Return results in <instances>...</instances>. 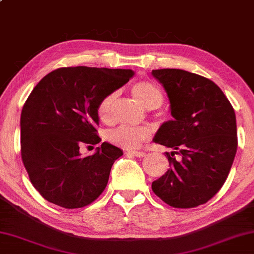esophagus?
Masks as SVG:
<instances>
[{
  "instance_id": "1",
  "label": "esophagus",
  "mask_w": 254,
  "mask_h": 254,
  "mask_svg": "<svg viewBox=\"0 0 254 254\" xmlns=\"http://www.w3.org/2000/svg\"><path fill=\"white\" fill-rule=\"evenodd\" d=\"M128 153L133 154V156L138 157V158H143V157L146 156V153L143 152V151H128Z\"/></svg>"
}]
</instances>
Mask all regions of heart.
I'll return each instance as SVG.
<instances>
[{"mask_svg": "<svg viewBox=\"0 0 254 254\" xmlns=\"http://www.w3.org/2000/svg\"><path fill=\"white\" fill-rule=\"evenodd\" d=\"M134 96L143 106L148 108H159L163 103V93L153 82L149 80H139L131 87ZM116 93H110L102 98L97 105V115L100 119L106 121L111 116L112 104L115 102ZM150 133L146 128H131L120 126L108 133L109 141L113 144L125 149H136L149 138Z\"/></svg>", "mask_w": 254, "mask_h": 254, "instance_id": "1", "label": "heart"}]
</instances>
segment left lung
<instances>
[{
  "instance_id": "obj_1",
  "label": "left lung",
  "mask_w": 254,
  "mask_h": 254,
  "mask_svg": "<svg viewBox=\"0 0 254 254\" xmlns=\"http://www.w3.org/2000/svg\"><path fill=\"white\" fill-rule=\"evenodd\" d=\"M152 75L167 93L173 117L153 137L173 151L166 152L171 168L152 182V190L170 206L196 207L211 199L229 174L237 150L236 116L209 79L176 68L153 69Z\"/></svg>"
}]
</instances>
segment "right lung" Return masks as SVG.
Instances as JSON below:
<instances>
[{"label":"right lung","instance_id":"add662e5","mask_svg":"<svg viewBox=\"0 0 254 254\" xmlns=\"http://www.w3.org/2000/svg\"><path fill=\"white\" fill-rule=\"evenodd\" d=\"M134 71L106 67H62L41 79L20 116L21 159L41 196L65 208L87 206L108 185L123 150L103 142L93 156L80 146L97 144V105L133 78Z\"/></svg>","mask_w":254,"mask_h":254}]
</instances>
